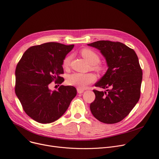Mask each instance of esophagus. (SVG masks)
<instances>
[{"label":"esophagus","mask_w":159,"mask_h":159,"mask_svg":"<svg viewBox=\"0 0 159 159\" xmlns=\"http://www.w3.org/2000/svg\"><path fill=\"white\" fill-rule=\"evenodd\" d=\"M77 92L79 93H82L83 92H84V91L83 89H80V88H77Z\"/></svg>","instance_id":"esophagus-1"}]
</instances>
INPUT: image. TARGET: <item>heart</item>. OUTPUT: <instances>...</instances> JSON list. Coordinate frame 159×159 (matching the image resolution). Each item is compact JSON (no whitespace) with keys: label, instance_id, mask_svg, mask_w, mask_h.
Masks as SVG:
<instances>
[{"label":"heart","instance_id":"b5f03b06","mask_svg":"<svg viewBox=\"0 0 159 159\" xmlns=\"http://www.w3.org/2000/svg\"><path fill=\"white\" fill-rule=\"evenodd\" d=\"M80 53L82 56L90 64L92 65V69L96 71H101L102 67L98 64L100 62V57L93 50L88 48H84L81 50ZM72 58V56H66L62 61L63 68H68ZM96 76L93 73H73L67 77L66 82L68 84L77 86L79 88H85L87 86L94 82L96 80Z\"/></svg>","mask_w":159,"mask_h":159}]
</instances>
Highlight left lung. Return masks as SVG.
<instances>
[{"instance_id":"left-lung-1","label":"left lung","mask_w":159,"mask_h":159,"mask_svg":"<svg viewBox=\"0 0 159 159\" xmlns=\"http://www.w3.org/2000/svg\"><path fill=\"white\" fill-rule=\"evenodd\" d=\"M101 51L108 69L95 84L106 91L93 89L95 101L90 110L103 123L115 124L123 120L138 102L140 96L143 71L133 49L119 42L98 40L88 44Z\"/></svg>"}]
</instances>
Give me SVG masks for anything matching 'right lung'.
Segmentation results:
<instances>
[{
  "label": "right lung",
  "mask_w": 159,
  "mask_h": 159,
  "mask_svg": "<svg viewBox=\"0 0 159 159\" xmlns=\"http://www.w3.org/2000/svg\"><path fill=\"white\" fill-rule=\"evenodd\" d=\"M74 45L47 43L33 46L23 54L15 70V93L23 110L34 120L48 124L59 119L77 95L71 86L49 89L53 81L62 84L64 79L62 61Z\"/></svg>",
  "instance_id": "add662e5"
}]
</instances>
